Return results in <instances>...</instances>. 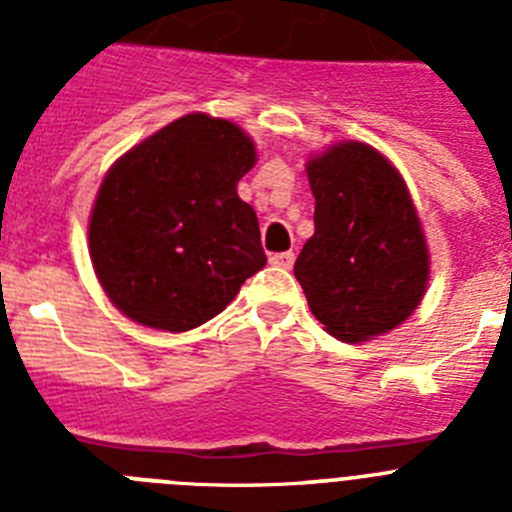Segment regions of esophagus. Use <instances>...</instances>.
Wrapping results in <instances>:
<instances>
[{
	"mask_svg": "<svg viewBox=\"0 0 512 512\" xmlns=\"http://www.w3.org/2000/svg\"><path fill=\"white\" fill-rule=\"evenodd\" d=\"M269 264L279 266V269H292V264H295V253L292 251L274 253V256H269Z\"/></svg>",
	"mask_w": 512,
	"mask_h": 512,
	"instance_id": "1",
	"label": "esophagus"
}]
</instances>
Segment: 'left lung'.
<instances>
[{"instance_id":"obj_1","label":"left lung","mask_w":512,"mask_h":512,"mask_svg":"<svg viewBox=\"0 0 512 512\" xmlns=\"http://www.w3.org/2000/svg\"><path fill=\"white\" fill-rule=\"evenodd\" d=\"M315 233L295 264L307 305L343 343L374 341L418 310L431 279L410 189L390 158L341 140L305 164Z\"/></svg>"}]
</instances>
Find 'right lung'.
Instances as JSON below:
<instances>
[{
  "label": "right lung",
  "mask_w": 512,
  "mask_h": 512,
  "mask_svg": "<svg viewBox=\"0 0 512 512\" xmlns=\"http://www.w3.org/2000/svg\"><path fill=\"white\" fill-rule=\"evenodd\" d=\"M256 158L235 122L189 112L110 166L89 215V256L125 318L184 333L264 269L259 217L238 197Z\"/></svg>",
  "instance_id": "add662e5"
}]
</instances>
